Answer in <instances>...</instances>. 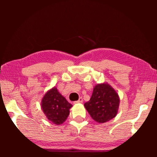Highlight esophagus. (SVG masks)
I'll return each instance as SVG.
<instances>
[{"instance_id": "obj_1", "label": "esophagus", "mask_w": 157, "mask_h": 157, "mask_svg": "<svg viewBox=\"0 0 157 157\" xmlns=\"http://www.w3.org/2000/svg\"><path fill=\"white\" fill-rule=\"evenodd\" d=\"M82 102H83V99H82V98H79L78 101L74 102V104H78V103H82Z\"/></svg>"}]
</instances>
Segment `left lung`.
Returning <instances> with one entry per match:
<instances>
[{"mask_svg": "<svg viewBox=\"0 0 157 157\" xmlns=\"http://www.w3.org/2000/svg\"><path fill=\"white\" fill-rule=\"evenodd\" d=\"M119 104L118 93L110 84L104 82L94 86L91 97L84 103V107L95 122L104 123L116 117Z\"/></svg>", "mask_w": 157, "mask_h": 157, "instance_id": "obj_1", "label": "left lung"}]
</instances>
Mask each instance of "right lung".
<instances>
[{"label":"right lung","mask_w":157,"mask_h":157,"mask_svg":"<svg viewBox=\"0 0 157 157\" xmlns=\"http://www.w3.org/2000/svg\"><path fill=\"white\" fill-rule=\"evenodd\" d=\"M41 107L45 116L57 125L64 123L70 113L73 105L58 91L57 87H52L44 94Z\"/></svg>","instance_id":"obj_1"}]
</instances>
